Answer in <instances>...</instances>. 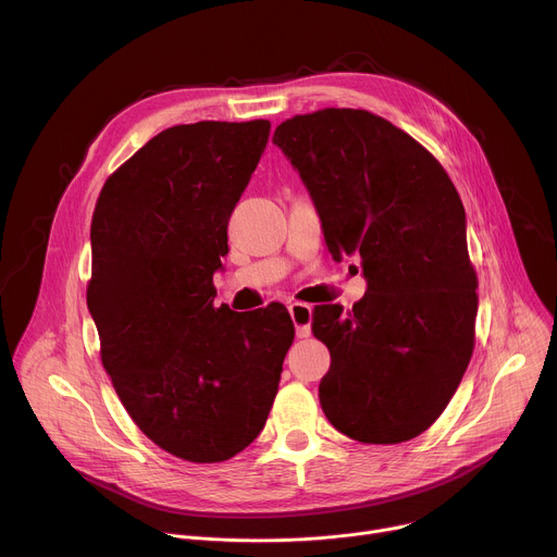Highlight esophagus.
<instances>
[{"label":"esophagus","instance_id":"obj_1","mask_svg":"<svg viewBox=\"0 0 557 557\" xmlns=\"http://www.w3.org/2000/svg\"><path fill=\"white\" fill-rule=\"evenodd\" d=\"M288 312H290V320L295 324L297 337H308L310 335V324H312V308L308 304L295 301V304L288 306Z\"/></svg>","mask_w":557,"mask_h":557}]
</instances>
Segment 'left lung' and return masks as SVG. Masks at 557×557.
Listing matches in <instances>:
<instances>
[{
    "label": "left lung",
    "instance_id": "obj_1",
    "mask_svg": "<svg viewBox=\"0 0 557 557\" xmlns=\"http://www.w3.org/2000/svg\"><path fill=\"white\" fill-rule=\"evenodd\" d=\"M273 143L333 260L359 256L368 284L352 312L314 306L312 333L331 350L322 410L359 443L410 441L447 408L473 350L479 284L462 202L423 145L366 110L293 116Z\"/></svg>",
    "mask_w": 557,
    "mask_h": 557
}]
</instances>
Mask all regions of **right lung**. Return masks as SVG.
Listing matches in <instances>:
<instances>
[{
	"instance_id": "obj_1",
	"label": "right lung",
	"mask_w": 557,
	"mask_h": 557,
	"mask_svg": "<svg viewBox=\"0 0 557 557\" xmlns=\"http://www.w3.org/2000/svg\"><path fill=\"white\" fill-rule=\"evenodd\" d=\"M269 121L176 125L103 185L88 308L127 414L165 451L220 462L251 445L275 401L295 326L282 304L213 306L228 218Z\"/></svg>"
}]
</instances>
